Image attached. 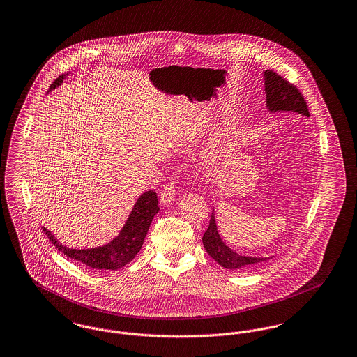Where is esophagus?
Returning a JSON list of instances; mask_svg holds the SVG:
<instances>
[{"mask_svg": "<svg viewBox=\"0 0 357 357\" xmlns=\"http://www.w3.org/2000/svg\"><path fill=\"white\" fill-rule=\"evenodd\" d=\"M175 191H176V185L174 182H169L160 191V202L163 204H171L175 199Z\"/></svg>", "mask_w": 357, "mask_h": 357, "instance_id": "1", "label": "esophagus"}]
</instances>
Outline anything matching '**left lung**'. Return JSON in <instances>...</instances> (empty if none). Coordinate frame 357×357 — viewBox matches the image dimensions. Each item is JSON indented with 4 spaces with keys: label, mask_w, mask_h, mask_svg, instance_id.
<instances>
[{
    "label": "left lung",
    "mask_w": 357,
    "mask_h": 357,
    "mask_svg": "<svg viewBox=\"0 0 357 357\" xmlns=\"http://www.w3.org/2000/svg\"><path fill=\"white\" fill-rule=\"evenodd\" d=\"M265 92H266V105L269 111L277 112V111H289L296 112L300 115H304L309 118L307 104L303 96V93L297 89V86L289 83L287 79L275 73L274 70H265ZM204 249L210 257H213L221 266L230 269V271H248L255 268L264 261L271 259L259 258V257H246L233 252L229 246L225 245L222 241L218 230L214 211L211 213V218L207 230L204 231L202 237Z\"/></svg>",
    "instance_id": "left-lung-1"
}]
</instances>
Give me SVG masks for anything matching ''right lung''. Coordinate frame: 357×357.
Here are the masks:
<instances>
[{
  "label": "right lung",
  "mask_w": 357,
  "mask_h": 357,
  "mask_svg": "<svg viewBox=\"0 0 357 357\" xmlns=\"http://www.w3.org/2000/svg\"><path fill=\"white\" fill-rule=\"evenodd\" d=\"M64 77L66 75L59 76L53 82L50 91L56 88L57 85L61 84ZM158 211H159V206H158L156 192L153 190L146 191L137 199L119 236L112 239L109 243L95 249H83V250L70 249L61 245L56 238L52 236L48 229L43 227V230L45 236L50 238L52 243L56 246V249L69 258L76 259L93 269L116 271L123 268L124 265H127L130 261H132V258L139 253V250L142 249L143 241L147 236L149 227Z\"/></svg>",
  "instance_id": "right-lung-1"
}]
</instances>
